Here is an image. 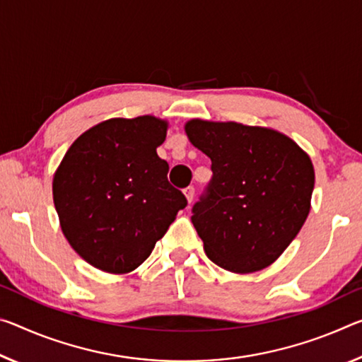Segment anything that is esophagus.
I'll use <instances>...</instances> for the list:
<instances>
[{
  "mask_svg": "<svg viewBox=\"0 0 362 362\" xmlns=\"http://www.w3.org/2000/svg\"><path fill=\"white\" fill-rule=\"evenodd\" d=\"M183 193H185L187 202L192 203L193 198H194V188L193 187H188V188H185V190H183Z\"/></svg>",
  "mask_w": 362,
  "mask_h": 362,
  "instance_id": "34e87169",
  "label": "esophagus"
}]
</instances>
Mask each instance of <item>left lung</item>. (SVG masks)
<instances>
[{
  "label": "left lung",
  "mask_w": 362,
  "mask_h": 362,
  "mask_svg": "<svg viewBox=\"0 0 362 362\" xmlns=\"http://www.w3.org/2000/svg\"><path fill=\"white\" fill-rule=\"evenodd\" d=\"M185 132L212 163V179L192 209L206 255L235 274L271 266L311 209V158L266 127L192 119Z\"/></svg>",
  "instance_id": "8db88e82"
}]
</instances>
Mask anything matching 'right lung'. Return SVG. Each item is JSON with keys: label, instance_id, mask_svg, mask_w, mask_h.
I'll use <instances>...</instances> for the list:
<instances>
[{"label": "right lung", "instance_id": "obj_1", "mask_svg": "<svg viewBox=\"0 0 362 362\" xmlns=\"http://www.w3.org/2000/svg\"><path fill=\"white\" fill-rule=\"evenodd\" d=\"M165 134L168 122L154 116L105 120L72 143L54 172L62 233L100 271H135L187 206L156 153Z\"/></svg>", "mask_w": 362, "mask_h": 362}]
</instances>
